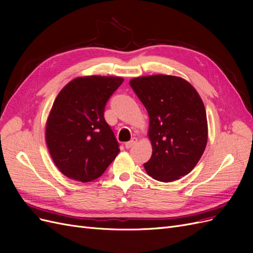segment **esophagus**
<instances>
[{
	"mask_svg": "<svg viewBox=\"0 0 253 253\" xmlns=\"http://www.w3.org/2000/svg\"><path fill=\"white\" fill-rule=\"evenodd\" d=\"M136 142H137V139H136V138H133V139H131L129 141L126 142V144H125V145H126V149H131Z\"/></svg>",
	"mask_w": 253,
	"mask_h": 253,
	"instance_id": "1",
	"label": "esophagus"
}]
</instances>
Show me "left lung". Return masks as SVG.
Segmentation results:
<instances>
[{
    "label": "left lung",
    "mask_w": 253,
    "mask_h": 253,
    "mask_svg": "<svg viewBox=\"0 0 253 253\" xmlns=\"http://www.w3.org/2000/svg\"><path fill=\"white\" fill-rule=\"evenodd\" d=\"M129 85L147 109L152 156L143 164L159 181L179 179L194 169L208 140L206 110L195 88L182 78L155 75Z\"/></svg>",
    "instance_id": "8db88e82"
}]
</instances>
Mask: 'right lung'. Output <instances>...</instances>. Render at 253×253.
Here are the masks:
<instances>
[{
  "label": "right lung",
  "instance_id": "add662e5",
  "mask_svg": "<svg viewBox=\"0 0 253 253\" xmlns=\"http://www.w3.org/2000/svg\"><path fill=\"white\" fill-rule=\"evenodd\" d=\"M122 82L120 77H80L57 96L46 124V143L53 163L68 178L88 182L100 177L119 153L104 110Z\"/></svg>",
  "mask_w": 253,
  "mask_h": 253
}]
</instances>
